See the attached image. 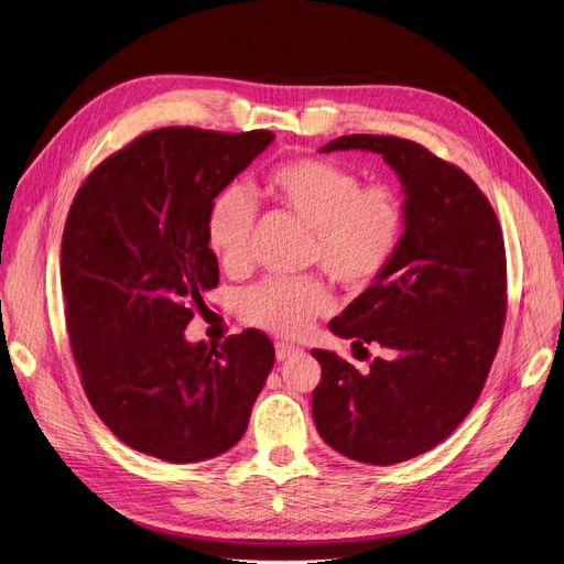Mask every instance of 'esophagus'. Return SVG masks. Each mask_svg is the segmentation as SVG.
<instances>
[{"label":"esophagus","instance_id":"34e87169","mask_svg":"<svg viewBox=\"0 0 564 564\" xmlns=\"http://www.w3.org/2000/svg\"><path fill=\"white\" fill-rule=\"evenodd\" d=\"M297 351H300V347L288 345V343H276V359H279V361H285V359H290L292 354H297Z\"/></svg>","mask_w":564,"mask_h":564}]
</instances>
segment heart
<instances>
[{"label": "heart", "instance_id": "1", "mask_svg": "<svg viewBox=\"0 0 564 564\" xmlns=\"http://www.w3.org/2000/svg\"><path fill=\"white\" fill-rule=\"evenodd\" d=\"M262 194L311 228L304 260L322 267L349 290L375 285L393 264L406 230V207L389 183L361 175L327 158H292L267 169ZM256 205L240 185L219 189L205 213V240L224 270L249 264V235ZM334 304L317 276L267 279L242 294L245 322L294 338Z\"/></svg>", "mask_w": 564, "mask_h": 564}]
</instances>
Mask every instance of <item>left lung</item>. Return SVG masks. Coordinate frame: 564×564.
<instances>
[{"label":"left lung","mask_w":564,"mask_h":564,"mask_svg":"<svg viewBox=\"0 0 564 564\" xmlns=\"http://www.w3.org/2000/svg\"><path fill=\"white\" fill-rule=\"evenodd\" d=\"M379 153L406 192L402 247L332 332L383 354L359 372L336 351L313 349L319 436L340 455L389 466L448 438L478 402L508 313V260L489 198L459 166L389 134H347L332 151Z\"/></svg>","instance_id":"left-lung-1"}]
</instances>
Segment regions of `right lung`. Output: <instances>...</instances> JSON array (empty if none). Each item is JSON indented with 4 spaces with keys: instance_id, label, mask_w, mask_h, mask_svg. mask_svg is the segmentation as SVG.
<instances>
[{
    "instance_id": "add662e5",
    "label": "right lung",
    "mask_w": 564,
    "mask_h": 564,
    "mask_svg": "<svg viewBox=\"0 0 564 564\" xmlns=\"http://www.w3.org/2000/svg\"><path fill=\"white\" fill-rule=\"evenodd\" d=\"M272 139L151 130L105 158L73 198L62 240L70 349L100 421L143 455L185 464L232 448L274 366L258 329L221 345L185 340L203 292L219 285L207 205Z\"/></svg>"
}]
</instances>
